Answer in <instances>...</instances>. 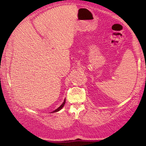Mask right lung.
<instances>
[{
  "label": "right lung",
  "mask_w": 146,
  "mask_h": 146,
  "mask_svg": "<svg viewBox=\"0 0 146 146\" xmlns=\"http://www.w3.org/2000/svg\"><path fill=\"white\" fill-rule=\"evenodd\" d=\"M65 103H66V100H64V102H63L62 104H61V106H60V107H59L58 108L56 109V110H55V111H53V113H55V112H56V111H60V110H61V109L64 107V104H65Z\"/></svg>",
  "instance_id": "add662e5"
}]
</instances>
